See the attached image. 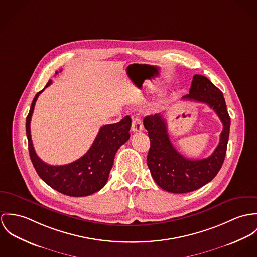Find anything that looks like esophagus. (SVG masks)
Masks as SVG:
<instances>
[{
	"instance_id": "34e87169",
	"label": "esophagus",
	"mask_w": 257,
	"mask_h": 257,
	"mask_svg": "<svg viewBox=\"0 0 257 257\" xmlns=\"http://www.w3.org/2000/svg\"><path fill=\"white\" fill-rule=\"evenodd\" d=\"M143 129L142 122L138 116L132 117V131L140 132Z\"/></svg>"
}]
</instances>
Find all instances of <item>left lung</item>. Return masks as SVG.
<instances>
[{
  "label": "left lung",
  "instance_id": "obj_1",
  "mask_svg": "<svg viewBox=\"0 0 257 257\" xmlns=\"http://www.w3.org/2000/svg\"><path fill=\"white\" fill-rule=\"evenodd\" d=\"M185 100L208 104L223 123L220 142L213 154L202 160H190L177 152L170 140L168 124L161 114L146 116L144 127L148 130L150 150L147 164L156 183L171 193L194 191L210 182L221 170L228 146L230 118L223 92L206 77L194 75Z\"/></svg>",
  "mask_w": 257,
  "mask_h": 257
}]
</instances>
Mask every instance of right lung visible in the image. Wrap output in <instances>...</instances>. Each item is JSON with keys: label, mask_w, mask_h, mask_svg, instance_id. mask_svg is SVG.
Returning <instances> with one entry per match:
<instances>
[{"label": "right lung", "mask_w": 257, "mask_h": 257, "mask_svg": "<svg viewBox=\"0 0 257 257\" xmlns=\"http://www.w3.org/2000/svg\"><path fill=\"white\" fill-rule=\"evenodd\" d=\"M51 84L52 81H49L42 90L36 93L27 117L26 130L30 160L40 178L58 192L73 197L91 195L106 184L116 152L130 138L131 118L126 116L118 123L101 127L89 150L79 160L64 166L47 165L34 151L30 135V120L37 97Z\"/></svg>", "instance_id": "add662e5"}]
</instances>
